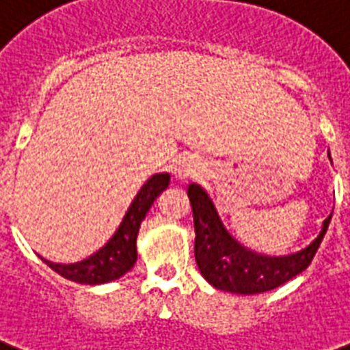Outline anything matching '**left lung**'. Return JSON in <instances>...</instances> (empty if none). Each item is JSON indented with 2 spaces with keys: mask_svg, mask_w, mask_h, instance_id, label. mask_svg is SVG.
<instances>
[{
  "mask_svg": "<svg viewBox=\"0 0 350 350\" xmlns=\"http://www.w3.org/2000/svg\"><path fill=\"white\" fill-rule=\"evenodd\" d=\"M187 196L195 219V260L202 276L217 289L237 295L265 293L308 269L332 219L328 215L319 235L300 252L289 256L256 254L228 234L213 202L200 185L191 183Z\"/></svg>",
  "mask_w": 350,
  "mask_h": 350,
  "instance_id": "1",
  "label": "left lung"
}]
</instances>
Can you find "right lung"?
Masks as SVG:
<instances>
[{
	"instance_id": "add662e5",
	"label": "right lung",
	"mask_w": 350,
	"mask_h": 350,
	"mask_svg": "<svg viewBox=\"0 0 350 350\" xmlns=\"http://www.w3.org/2000/svg\"><path fill=\"white\" fill-rule=\"evenodd\" d=\"M168 183H170V174L167 172L152 176L129 204L128 211L115 234L94 254L68 265L44 260L46 265L61 274L63 278L77 284H89V286L107 284L124 276L137 261V234L141 222L144 221L155 198L168 187Z\"/></svg>"
}]
</instances>
